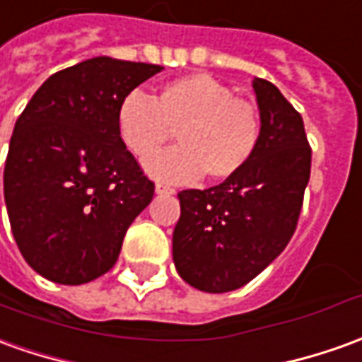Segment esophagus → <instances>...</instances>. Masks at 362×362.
Returning a JSON list of instances; mask_svg holds the SVG:
<instances>
[{
  "label": "esophagus",
  "instance_id": "1",
  "mask_svg": "<svg viewBox=\"0 0 362 362\" xmlns=\"http://www.w3.org/2000/svg\"><path fill=\"white\" fill-rule=\"evenodd\" d=\"M156 193L157 195H173V193H175V189H171L169 185H163V183H157Z\"/></svg>",
  "mask_w": 362,
  "mask_h": 362
}]
</instances>
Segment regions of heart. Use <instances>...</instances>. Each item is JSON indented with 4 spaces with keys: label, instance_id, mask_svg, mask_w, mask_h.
Returning <instances> with one entry per match:
<instances>
[{
    "label": "heart",
    "instance_id": "obj_1",
    "mask_svg": "<svg viewBox=\"0 0 362 362\" xmlns=\"http://www.w3.org/2000/svg\"><path fill=\"white\" fill-rule=\"evenodd\" d=\"M116 128L122 144L148 161L177 132L180 148L148 163L159 181L185 183L201 173L221 181L248 165L260 144L262 122L252 102L209 74H189L163 84L156 100L128 94L118 108Z\"/></svg>",
    "mask_w": 362,
    "mask_h": 362
}]
</instances>
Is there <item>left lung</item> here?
<instances>
[{
	"mask_svg": "<svg viewBox=\"0 0 362 362\" xmlns=\"http://www.w3.org/2000/svg\"><path fill=\"white\" fill-rule=\"evenodd\" d=\"M260 144L243 171L223 183L179 193L173 262L197 290L224 293L254 280L296 230L310 181L303 119L272 82L254 78Z\"/></svg>",
	"mask_w": 362,
	"mask_h": 362,
	"instance_id": "obj_1",
	"label": "left lung"
}]
</instances>
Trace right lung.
Returning a JSON list of instances; mask_svg holds the SVG:
<instances>
[{"label":"right lung","mask_w":362,"mask_h":362,"mask_svg":"<svg viewBox=\"0 0 362 362\" xmlns=\"http://www.w3.org/2000/svg\"><path fill=\"white\" fill-rule=\"evenodd\" d=\"M163 71L94 57L54 72L17 118L4 171L11 233L47 280L81 286L116 264L153 183L122 144V100Z\"/></svg>","instance_id":"right-lung-1"}]
</instances>
